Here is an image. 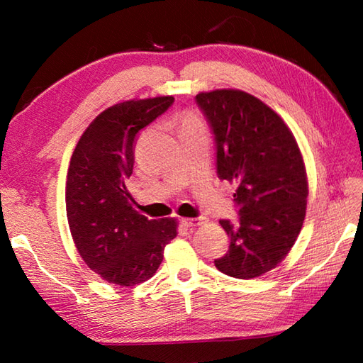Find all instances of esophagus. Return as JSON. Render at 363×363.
I'll use <instances>...</instances> for the list:
<instances>
[{
  "label": "esophagus",
  "mask_w": 363,
  "mask_h": 363,
  "mask_svg": "<svg viewBox=\"0 0 363 363\" xmlns=\"http://www.w3.org/2000/svg\"><path fill=\"white\" fill-rule=\"evenodd\" d=\"M206 218L203 217H198V218H182V225L187 226V228H196V226H201L204 223Z\"/></svg>",
  "instance_id": "esophagus-1"
}]
</instances>
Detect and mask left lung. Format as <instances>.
Instances as JSON below:
<instances>
[{"mask_svg": "<svg viewBox=\"0 0 363 363\" xmlns=\"http://www.w3.org/2000/svg\"><path fill=\"white\" fill-rule=\"evenodd\" d=\"M212 129L217 174L234 182L235 223L220 220L230 238L221 273L252 279L284 260L303 228L307 176L291 130L273 109L242 90L198 94Z\"/></svg>", "mask_w": 363, "mask_h": 363, "instance_id": "8db88e82", "label": "left lung"}]
</instances>
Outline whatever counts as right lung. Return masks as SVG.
Returning <instances> with one entry per match:
<instances>
[{"instance_id": "right-lung-1", "label": "right lung", "mask_w": 363, "mask_h": 363, "mask_svg": "<svg viewBox=\"0 0 363 363\" xmlns=\"http://www.w3.org/2000/svg\"><path fill=\"white\" fill-rule=\"evenodd\" d=\"M173 103V96H157L115 104L90 123L73 151L65 191L68 226L82 260L111 284L129 287L150 279L177 234L174 218L138 213L126 189L137 134Z\"/></svg>"}]
</instances>
